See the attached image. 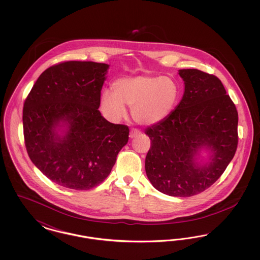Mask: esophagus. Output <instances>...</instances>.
Wrapping results in <instances>:
<instances>
[{
  "label": "esophagus",
  "mask_w": 260,
  "mask_h": 260,
  "mask_svg": "<svg viewBox=\"0 0 260 260\" xmlns=\"http://www.w3.org/2000/svg\"><path fill=\"white\" fill-rule=\"evenodd\" d=\"M140 135H141L140 131H138L137 128H132L131 133H129V137L131 138H135V137H137V136H139Z\"/></svg>",
  "instance_id": "34e87169"
}]
</instances>
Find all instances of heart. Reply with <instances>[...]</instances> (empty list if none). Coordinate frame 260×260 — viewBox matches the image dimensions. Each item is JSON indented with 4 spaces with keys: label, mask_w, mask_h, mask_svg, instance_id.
<instances>
[{
    "label": "heart",
    "mask_w": 260,
    "mask_h": 260,
    "mask_svg": "<svg viewBox=\"0 0 260 260\" xmlns=\"http://www.w3.org/2000/svg\"><path fill=\"white\" fill-rule=\"evenodd\" d=\"M105 89L100 99L105 116L117 122L126 115L124 106L132 107L133 118L142 124H158L173 112L179 99V87L169 76L141 75L121 78Z\"/></svg>",
    "instance_id": "heart-1"
}]
</instances>
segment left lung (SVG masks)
I'll return each mask as SVG.
<instances>
[{"mask_svg": "<svg viewBox=\"0 0 260 260\" xmlns=\"http://www.w3.org/2000/svg\"><path fill=\"white\" fill-rule=\"evenodd\" d=\"M180 103L168 118L145 131L151 146L145 159L150 182L173 197H191L210 188L232 161L238 146V111L221 81L198 69H182ZM202 146L213 150L209 165L194 156Z\"/></svg>", "mask_w": 260, "mask_h": 260, "instance_id": "obj_1", "label": "left lung"}]
</instances>
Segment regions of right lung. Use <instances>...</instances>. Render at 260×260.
Returning a JSON list of instances; mask_svg holds the SVG:
<instances>
[{
    "mask_svg": "<svg viewBox=\"0 0 260 260\" xmlns=\"http://www.w3.org/2000/svg\"><path fill=\"white\" fill-rule=\"evenodd\" d=\"M105 63L63 61L45 70L25 99L23 135L29 158L48 178L73 190H88L111 173L129 128L99 110L108 69ZM62 120L69 126L58 136Z\"/></svg>",
    "mask_w": 260,
    "mask_h": 260,
    "instance_id": "right-lung-1",
    "label": "right lung"
}]
</instances>
